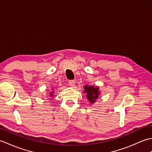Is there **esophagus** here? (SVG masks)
Returning <instances> with one entry per match:
<instances>
[{
    "instance_id": "esophagus-1",
    "label": "esophagus",
    "mask_w": 152,
    "mask_h": 152,
    "mask_svg": "<svg viewBox=\"0 0 152 152\" xmlns=\"http://www.w3.org/2000/svg\"><path fill=\"white\" fill-rule=\"evenodd\" d=\"M69 84L70 86L72 87L75 85V82H74V80H70V81H69Z\"/></svg>"
}]
</instances>
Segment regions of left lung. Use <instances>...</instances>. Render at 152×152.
<instances>
[{"label": "left lung", "mask_w": 152, "mask_h": 152, "mask_svg": "<svg viewBox=\"0 0 152 152\" xmlns=\"http://www.w3.org/2000/svg\"><path fill=\"white\" fill-rule=\"evenodd\" d=\"M83 93L86 94V97L89 100V101L93 104L95 102V100L97 99L100 92L99 91V87H94L93 86H84V91Z\"/></svg>", "instance_id": "obj_1"}]
</instances>
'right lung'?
I'll return each mask as SVG.
<instances>
[{"instance_id":"add662e5","label":"right lung","mask_w":152,"mask_h":152,"mask_svg":"<svg viewBox=\"0 0 152 152\" xmlns=\"http://www.w3.org/2000/svg\"><path fill=\"white\" fill-rule=\"evenodd\" d=\"M52 90H53V89H52ZM53 93H54V91H51V92H50V96H53Z\"/></svg>"}]
</instances>
